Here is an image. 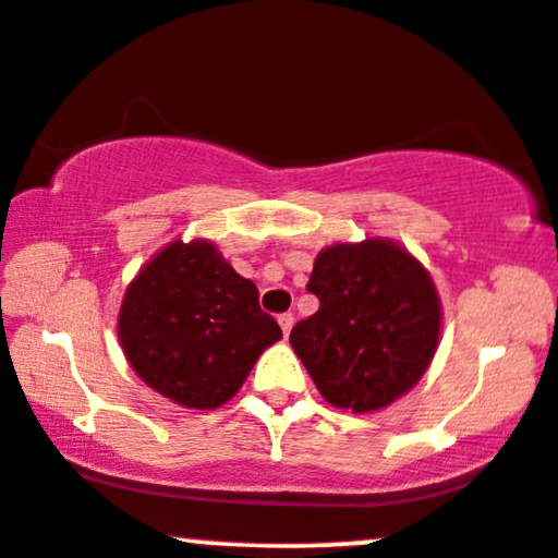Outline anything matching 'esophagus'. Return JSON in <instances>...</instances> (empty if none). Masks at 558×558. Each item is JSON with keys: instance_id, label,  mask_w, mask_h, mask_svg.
I'll use <instances>...</instances> for the list:
<instances>
[{"instance_id": "34e87169", "label": "esophagus", "mask_w": 558, "mask_h": 558, "mask_svg": "<svg viewBox=\"0 0 558 558\" xmlns=\"http://www.w3.org/2000/svg\"><path fill=\"white\" fill-rule=\"evenodd\" d=\"M278 322H280V330H283V335L288 338V332H291V327H293V314L291 312H283L278 317Z\"/></svg>"}]
</instances>
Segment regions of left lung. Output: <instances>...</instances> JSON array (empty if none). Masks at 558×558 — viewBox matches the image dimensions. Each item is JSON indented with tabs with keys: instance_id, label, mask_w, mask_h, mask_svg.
Wrapping results in <instances>:
<instances>
[{
	"instance_id": "8db88e82",
	"label": "left lung",
	"mask_w": 558,
	"mask_h": 558,
	"mask_svg": "<svg viewBox=\"0 0 558 558\" xmlns=\"http://www.w3.org/2000/svg\"><path fill=\"white\" fill-rule=\"evenodd\" d=\"M306 291L319 299L291 345L322 398L379 411L424 377L439 343V296L424 267L392 241L319 252Z\"/></svg>"
}]
</instances>
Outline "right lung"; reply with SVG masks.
Segmentation results:
<instances>
[{
  "mask_svg": "<svg viewBox=\"0 0 558 558\" xmlns=\"http://www.w3.org/2000/svg\"><path fill=\"white\" fill-rule=\"evenodd\" d=\"M283 338L259 291L207 241L173 244L140 270L119 312V340L145 385L186 408L223 405L254 361Z\"/></svg>",
  "mask_w": 558,
  "mask_h": 558,
  "instance_id": "obj_1",
  "label": "right lung"
}]
</instances>
